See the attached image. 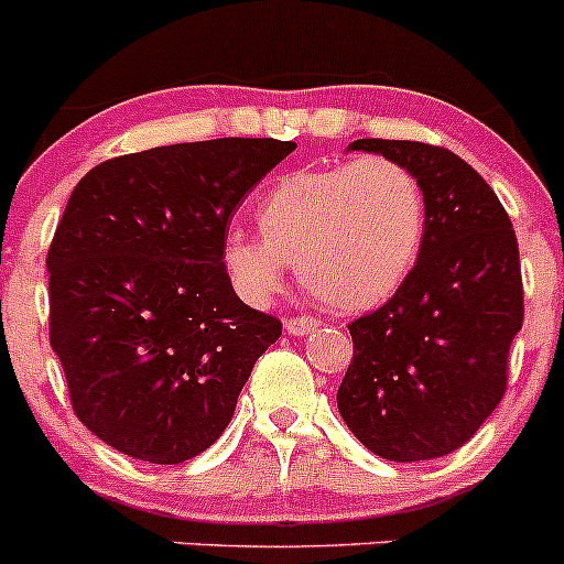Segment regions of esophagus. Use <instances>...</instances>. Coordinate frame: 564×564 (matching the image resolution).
Wrapping results in <instances>:
<instances>
[{
	"instance_id": "1",
	"label": "esophagus",
	"mask_w": 564,
	"mask_h": 564,
	"mask_svg": "<svg viewBox=\"0 0 564 564\" xmlns=\"http://www.w3.org/2000/svg\"><path fill=\"white\" fill-rule=\"evenodd\" d=\"M286 333L289 336H308L311 330L316 327L314 316H294V319H286Z\"/></svg>"
}]
</instances>
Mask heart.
Masks as SVG:
<instances>
[{
    "instance_id": "1",
    "label": "heart",
    "mask_w": 564,
    "mask_h": 564,
    "mask_svg": "<svg viewBox=\"0 0 564 564\" xmlns=\"http://www.w3.org/2000/svg\"><path fill=\"white\" fill-rule=\"evenodd\" d=\"M261 237L228 228L220 261L253 308L272 303L297 261L305 289L355 314L386 303L413 272L427 234L419 178L388 156L283 176L259 206Z\"/></svg>"
}]
</instances>
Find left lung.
Listing matches in <instances>:
<instances>
[{"instance_id": "1", "label": "left lung", "mask_w": 564, "mask_h": 564, "mask_svg": "<svg viewBox=\"0 0 564 564\" xmlns=\"http://www.w3.org/2000/svg\"><path fill=\"white\" fill-rule=\"evenodd\" d=\"M347 151L388 156L419 178L427 234L397 294L349 325L338 413L375 455L433 460L460 449L505 397L523 325L518 239L494 189L452 151L413 140H355Z\"/></svg>"}]
</instances>
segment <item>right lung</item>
Masks as SVG:
<instances>
[{
  "mask_svg": "<svg viewBox=\"0 0 564 564\" xmlns=\"http://www.w3.org/2000/svg\"><path fill=\"white\" fill-rule=\"evenodd\" d=\"M294 149L160 145L74 187L46 256L48 336L76 415L112 449L176 466L228 427L281 322L237 297L220 245L239 200Z\"/></svg>",
  "mask_w": 564,
  "mask_h": 564,
  "instance_id": "1",
  "label": "right lung"
}]
</instances>
